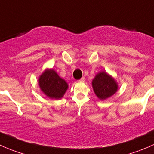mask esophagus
I'll return each instance as SVG.
<instances>
[{"label": "esophagus", "mask_w": 154, "mask_h": 154, "mask_svg": "<svg viewBox=\"0 0 154 154\" xmlns=\"http://www.w3.org/2000/svg\"><path fill=\"white\" fill-rule=\"evenodd\" d=\"M80 82H82V83H83V82L86 81V79H85V77H82L81 79H80V80H79Z\"/></svg>", "instance_id": "obj_1"}]
</instances>
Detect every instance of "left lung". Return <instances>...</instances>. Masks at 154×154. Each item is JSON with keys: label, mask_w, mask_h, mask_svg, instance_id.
Returning a JSON list of instances; mask_svg holds the SVG:
<instances>
[{"label": "left lung", "mask_w": 154, "mask_h": 154, "mask_svg": "<svg viewBox=\"0 0 154 154\" xmlns=\"http://www.w3.org/2000/svg\"><path fill=\"white\" fill-rule=\"evenodd\" d=\"M94 94L100 100H106L116 94L119 85L114 77L103 71L97 73L91 82Z\"/></svg>", "instance_id": "left-lung-1"}]
</instances>
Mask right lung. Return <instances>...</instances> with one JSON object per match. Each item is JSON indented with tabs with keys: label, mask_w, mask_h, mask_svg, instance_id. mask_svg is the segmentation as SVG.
I'll use <instances>...</instances> for the list:
<instances>
[{
	"label": "right lung",
	"mask_w": 154,
	"mask_h": 154,
	"mask_svg": "<svg viewBox=\"0 0 154 154\" xmlns=\"http://www.w3.org/2000/svg\"><path fill=\"white\" fill-rule=\"evenodd\" d=\"M41 91L51 99L60 100L67 91V82L58 75L53 68H47L38 77Z\"/></svg>",
	"instance_id": "right-lung-1"
}]
</instances>
